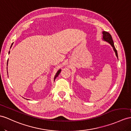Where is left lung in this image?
<instances>
[{
  "mask_svg": "<svg viewBox=\"0 0 131 131\" xmlns=\"http://www.w3.org/2000/svg\"><path fill=\"white\" fill-rule=\"evenodd\" d=\"M103 40L107 41V42L111 44V45L112 46V47L113 48V49L114 50V52H115V53H116V55L118 58L117 51L115 47H114V43H113V39H112V38L111 35L108 32H107V31H103Z\"/></svg>",
  "mask_w": 131,
  "mask_h": 131,
  "instance_id": "obj_1",
  "label": "left lung"
}]
</instances>
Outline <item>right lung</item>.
I'll return each mask as SVG.
<instances>
[{"mask_svg":"<svg viewBox=\"0 0 131 131\" xmlns=\"http://www.w3.org/2000/svg\"><path fill=\"white\" fill-rule=\"evenodd\" d=\"M12 44H13V43H12ZM12 46H11L10 48L12 47ZM7 64H8V62H7ZM60 71H61V70L59 69V71H58V72H57V73H56V75H55V77H54V80H55V79H56V78L58 76V75L59 74V73H60Z\"/></svg>","mask_w":131,"mask_h":131,"instance_id":"1","label":"right lung"}]
</instances>
